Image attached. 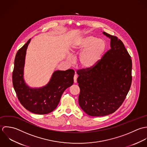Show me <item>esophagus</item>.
<instances>
[{
	"mask_svg": "<svg viewBox=\"0 0 147 147\" xmlns=\"http://www.w3.org/2000/svg\"><path fill=\"white\" fill-rule=\"evenodd\" d=\"M77 75L75 74L74 76V82L76 83L77 82Z\"/></svg>",
	"mask_w": 147,
	"mask_h": 147,
	"instance_id": "obj_1",
	"label": "esophagus"
}]
</instances>
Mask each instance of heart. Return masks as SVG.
<instances>
[{
    "label": "heart",
    "mask_w": 147,
    "mask_h": 147,
    "mask_svg": "<svg viewBox=\"0 0 147 147\" xmlns=\"http://www.w3.org/2000/svg\"><path fill=\"white\" fill-rule=\"evenodd\" d=\"M107 45L102 39L93 36H87L77 39L71 47L72 53L82 54L79 59L80 66L85 70L91 69L96 66L103 59ZM71 61V59L69 58Z\"/></svg>",
    "instance_id": "obj_1"
}]
</instances>
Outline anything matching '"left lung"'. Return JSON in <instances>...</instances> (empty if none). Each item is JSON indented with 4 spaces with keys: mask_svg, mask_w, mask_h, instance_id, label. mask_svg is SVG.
<instances>
[{
    "mask_svg": "<svg viewBox=\"0 0 147 147\" xmlns=\"http://www.w3.org/2000/svg\"><path fill=\"white\" fill-rule=\"evenodd\" d=\"M103 33L110 38L111 49L95 67L77 71L79 105L91 117H103L117 110L132 83V59L123 42L116 36Z\"/></svg>",
    "mask_w": 147,
    "mask_h": 147,
    "instance_id": "left-lung-1",
    "label": "left lung"
}]
</instances>
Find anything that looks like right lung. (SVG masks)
<instances>
[{
	"label": "right lung",
	"instance_id": "obj_1",
	"mask_svg": "<svg viewBox=\"0 0 147 147\" xmlns=\"http://www.w3.org/2000/svg\"><path fill=\"white\" fill-rule=\"evenodd\" d=\"M30 40L16 55L12 72L13 86L19 100L25 109L34 114H47L56 109L63 91L73 84L74 71L56 70L45 86L30 88L26 84L23 75L26 51Z\"/></svg>",
	"mask_w": 147,
	"mask_h": 147
}]
</instances>
